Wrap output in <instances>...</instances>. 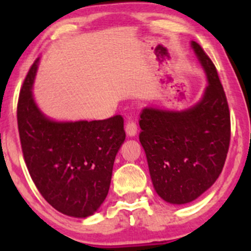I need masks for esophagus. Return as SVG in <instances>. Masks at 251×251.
<instances>
[{"label": "esophagus", "mask_w": 251, "mask_h": 251, "mask_svg": "<svg viewBox=\"0 0 251 251\" xmlns=\"http://www.w3.org/2000/svg\"><path fill=\"white\" fill-rule=\"evenodd\" d=\"M125 131H126V134H127L128 137H134V135L137 134V131H138L137 124L133 122H128L127 124H126Z\"/></svg>", "instance_id": "obj_1"}]
</instances>
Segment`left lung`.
Returning <instances> with one entry per match:
<instances>
[{"label": "left lung", "instance_id": "1", "mask_svg": "<svg viewBox=\"0 0 251 251\" xmlns=\"http://www.w3.org/2000/svg\"><path fill=\"white\" fill-rule=\"evenodd\" d=\"M190 45L208 81L201 100L180 111L146 106L139 122V142L155 192L177 205L211 188L230 143L229 107L217 71L197 42Z\"/></svg>", "mask_w": 251, "mask_h": 251}]
</instances>
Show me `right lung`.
<instances>
[{
  "label": "right lung",
  "mask_w": 251,
  "mask_h": 251,
  "mask_svg": "<svg viewBox=\"0 0 251 251\" xmlns=\"http://www.w3.org/2000/svg\"><path fill=\"white\" fill-rule=\"evenodd\" d=\"M40 57L28 72L17 103V125L28 171L42 197L75 218L98 211L108 194L116 155L125 142L123 117L60 122L33 96Z\"/></svg>",
  "instance_id": "add662e5"
}]
</instances>
